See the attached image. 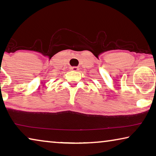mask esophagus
<instances>
[{
  "instance_id": "1",
  "label": "esophagus",
  "mask_w": 156,
  "mask_h": 156,
  "mask_svg": "<svg viewBox=\"0 0 156 156\" xmlns=\"http://www.w3.org/2000/svg\"><path fill=\"white\" fill-rule=\"evenodd\" d=\"M71 69L72 70V71H77L79 70V68L77 67V66H73L71 68Z\"/></svg>"
}]
</instances>
